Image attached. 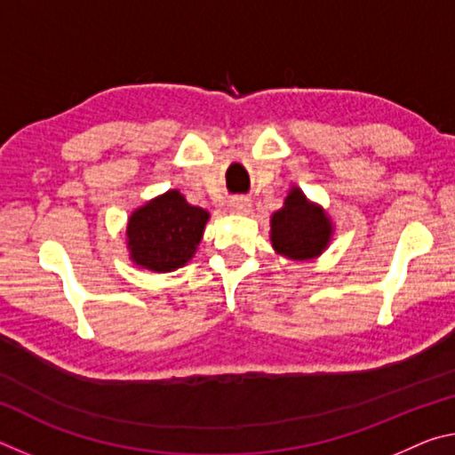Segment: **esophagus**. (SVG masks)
<instances>
[{"label": "esophagus", "mask_w": 455, "mask_h": 455, "mask_svg": "<svg viewBox=\"0 0 455 455\" xmlns=\"http://www.w3.org/2000/svg\"><path fill=\"white\" fill-rule=\"evenodd\" d=\"M228 206H230V211H233V212L246 214V212H251L252 203H251L249 196H233L228 200Z\"/></svg>", "instance_id": "esophagus-1"}]
</instances>
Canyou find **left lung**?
Wrapping results in <instances>:
<instances>
[{"label":"left lung","instance_id":"1","mask_svg":"<svg viewBox=\"0 0 455 455\" xmlns=\"http://www.w3.org/2000/svg\"><path fill=\"white\" fill-rule=\"evenodd\" d=\"M331 236V225L319 206L307 203L299 188L291 190L284 206L271 219V241L276 252L305 260L321 255Z\"/></svg>","mask_w":455,"mask_h":455}]
</instances>
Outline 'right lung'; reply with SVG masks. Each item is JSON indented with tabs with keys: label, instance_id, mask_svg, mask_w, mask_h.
<instances>
[{
	"label": "right lung",
	"instance_id": "add662e5",
	"mask_svg": "<svg viewBox=\"0 0 455 455\" xmlns=\"http://www.w3.org/2000/svg\"><path fill=\"white\" fill-rule=\"evenodd\" d=\"M206 220L209 212L190 206L179 190L166 192L130 217L126 230L130 257L150 271H174L195 255Z\"/></svg>",
	"mask_w": 455,
	"mask_h": 455
}]
</instances>
